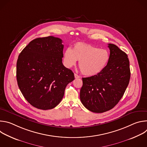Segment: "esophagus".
<instances>
[{"mask_svg":"<svg viewBox=\"0 0 147 147\" xmlns=\"http://www.w3.org/2000/svg\"><path fill=\"white\" fill-rule=\"evenodd\" d=\"M74 77H75L76 78H79V77H80V76H79L77 74L74 73Z\"/></svg>","mask_w":147,"mask_h":147,"instance_id":"1","label":"esophagus"}]
</instances>
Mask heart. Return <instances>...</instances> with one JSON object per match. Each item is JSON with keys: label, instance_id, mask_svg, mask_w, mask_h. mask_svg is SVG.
<instances>
[{"label": "heart", "instance_id": "obj_1", "mask_svg": "<svg viewBox=\"0 0 147 147\" xmlns=\"http://www.w3.org/2000/svg\"><path fill=\"white\" fill-rule=\"evenodd\" d=\"M109 54L107 50L99 49L91 45L77 43L73 49L67 48L63 56L64 65L70 68L77 60L81 72L87 76H94L100 73L107 65Z\"/></svg>", "mask_w": 147, "mask_h": 147}]
</instances>
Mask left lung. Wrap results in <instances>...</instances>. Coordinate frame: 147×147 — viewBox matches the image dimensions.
<instances>
[{
	"label": "left lung",
	"instance_id": "left-lung-1",
	"mask_svg": "<svg viewBox=\"0 0 147 147\" xmlns=\"http://www.w3.org/2000/svg\"><path fill=\"white\" fill-rule=\"evenodd\" d=\"M109 60L96 76L82 78L80 100L87 109L103 113L112 109L121 99L130 78L128 56L116 45L108 44Z\"/></svg>",
	"mask_w": 147,
	"mask_h": 147
}]
</instances>
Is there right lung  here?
Returning a JSON list of instances; mask_svg holds the SVG:
<instances>
[{"instance_id": "obj_1", "label": "right lung", "mask_w": 147, "mask_h": 147, "mask_svg": "<svg viewBox=\"0 0 147 147\" xmlns=\"http://www.w3.org/2000/svg\"><path fill=\"white\" fill-rule=\"evenodd\" d=\"M64 45L59 38H36L18 56L16 77L18 87L34 107L48 110L56 107L64 96L73 71L62 63Z\"/></svg>"}]
</instances>
